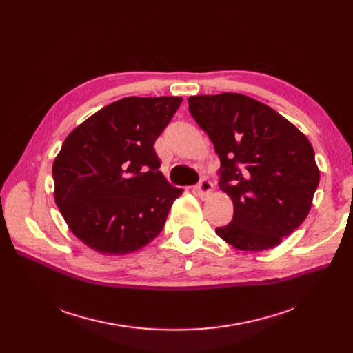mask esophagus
Instances as JSON below:
<instances>
[{
  "instance_id": "esophagus-1",
  "label": "esophagus",
  "mask_w": 353,
  "mask_h": 353,
  "mask_svg": "<svg viewBox=\"0 0 353 353\" xmlns=\"http://www.w3.org/2000/svg\"><path fill=\"white\" fill-rule=\"evenodd\" d=\"M212 190H213V184L208 179H201L199 186L196 188V192L200 199H208L212 194Z\"/></svg>"
}]
</instances>
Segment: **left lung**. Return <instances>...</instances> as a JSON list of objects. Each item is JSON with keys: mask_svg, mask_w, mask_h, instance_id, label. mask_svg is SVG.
I'll list each match as a JSON object with an SVG mask.
<instances>
[{"mask_svg": "<svg viewBox=\"0 0 353 353\" xmlns=\"http://www.w3.org/2000/svg\"><path fill=\"white\" fill-rule=\"evenodd\" d=\"M220 159V190L233 219L216 233L239 250L279 245L309 214L319 169L310 141L277 111L237 92L189 97Z\"/></svg>", "mask_w": 353, "mask_h": 353, "instance_id": "8db88e82", "label": "left lung"}]
</instances>
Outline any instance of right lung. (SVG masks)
<instances>
[{"label": "right lung", "mask_w": 353, "mask_h": 353, "mask_svg": "<svg viewBox=\"0 0 353 353\" xmlns=\"http://www.w3.org/2000/svg\"><path fill=\"white\" fill-rule=\"evenodd\" d=\"M181 97H125L67 136L52 164L54 199L70 230L101 254L140 250L161 232L173 188L159 170L154 141Z\"/></svg>", "instance_id": "right-lung-1"}]
</instances>
